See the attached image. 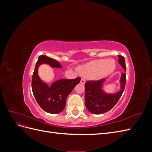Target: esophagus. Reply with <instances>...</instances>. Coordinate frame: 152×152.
<instances>
[{"label":"esophagus","instance_id":"1","mask_svg":"<svg viewBox=\"0 0 152 152\" xmlns=\"http://www.w3.org/2000/svg\"><path fill=\"white\" fill-rule=\"evenodd\" d=\"M80 83H81L82 84H84L86 83V80H85L84 79H83V78H82V79L81 80H80Z\"/></svg>","mask_w":152,"mask_h":152}]
</instances>
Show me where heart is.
<instances>
[{
  "label": "heart",
  "mask_w": 152,
  "mask_h": 152,
  "mask_svg": "<svg viewBox=\"0 0 152 152\" xmlns=\"http://www.w3.org/2000/svg\"><path fill=\"white\" fill-rule=\"evenodd\" d=\"M116 64L113 59H98L92 61L78 68L82 75L93 79L103 77L112 73L115 68Z\"/></svg>",
  "instance_id": "b5f03b06"
}]
</instances>
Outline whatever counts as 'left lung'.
<instances>
[{"label":"left lung","instance_id":"1","mask_svg":"<svg viewBox=\"0 0 152 152\" xmlns=\"http://www.w3.org/2000/svg\"><path fill=\"white\" fill-rule=\"evenodd\" d=\"M118 63L126 71L124 57L118 55ZM104 79L98 80H88L85 84V104L88 111L94 114H102L110 111L118 102L125 89L126 75L122 74L121 89L113 94L104 93L102 89Z\"/></svg>","mask_w":152,"mask_h":152}]
</instances>
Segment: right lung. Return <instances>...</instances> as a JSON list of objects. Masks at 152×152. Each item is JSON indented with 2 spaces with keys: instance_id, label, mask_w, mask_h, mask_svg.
<instances>
[{
  "instance_id": "1",
  "label": "right lung",
  "mask_w": 152,
  "mask_h": 152,
  "mask_svg": "<svg viewBox=\"0 0 152 152\" xmlns=\"http://www.w3.org/2000/svg\"><path fill=\"white\" fill-rule=\"evenodd\" d=\"M42 63L49 64L52 67H62L61 64L55 59L45 55L40 56L32 75V91L37 102L45 112L54 114L58 113L65 108L68 96L76 85L79 83L81 78L61 79L54 82L50 87H49L41 81L38 75V68Z\"/></svg>"
}]
</instances>
